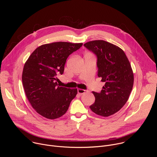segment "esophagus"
Segmentation results:
<instances>
[{
    "label": "esophagus",
    "instance_id": "1",
    "mask_svg": "<svg viewBox=\"0 0 157 157\" xmlns=\"http://www.w3.org/2000/svg\"><path fill=\"white\" fill-rule=\"evenodd\" d=\"M87 91L84 90V89H78V93L80 95H82L86 93H87Z\"/></svg>",
    "mask_w": 157,
    "mask_h": 157
}]
</instances>
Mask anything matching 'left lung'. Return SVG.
I'll use <instances>...</instances> for the list:
<instances>
[{"label": "left lung", "mask_w": 157, "mask_h": 157, "mask_svg": "<svg viewBox=\"0 0 157 157\" xmlns=\"http://www.w3.org/2000/svg\"><path fill=\"white\" fill-rule=\"evenodd\" d=\"M84 46L97 56L98 76L105 82L101 93L93 91L95 102L90 109L100 116L113 115L125 105L132 90L130 63L121 48L104 40L91 41Z\"/></svg>", "instance_id": "obj_1"}]
</instances>
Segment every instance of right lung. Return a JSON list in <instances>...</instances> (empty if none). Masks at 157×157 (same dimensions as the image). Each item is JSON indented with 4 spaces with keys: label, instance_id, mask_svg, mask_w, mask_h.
Returning a JSON list of instances; mask_svg holds the SVG:
<instances>
[{
    "label": "right lung",
    "instance_id": "add662e5",
    "mask_svg": "<svg viewBox=\"0 0 157 157\" xmlns=\"http://www.w3.org/2000/svg\"><path fill=\"white\" fill-rule=\"evenodd\" d=\"M82 43L54 42L36 48L25 63L22 83L26 96L37 113L48 119H58L68 110L77 89L60 86L56 82L62 75L70 55Z\"/></svg>",
    "mask_w": 157,
    "mask_h": 157
}]
</instances>
